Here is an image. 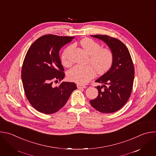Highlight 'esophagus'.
<instances>
[{
	"label": "esophagus",
	"instance_id": "obj_1",
	"mask_svg": "<svg viewBox=\"0 0 156 156\" xmlns=\"http://www.w3.org/2000/svg\"><path fill=\"white\" fill-rule=\"evenodd\" d=\"M76 86H77V88L78 89H83V88H86V86H84V85H82V84H77L76 85Z\"/></svg>",
	"mask_w": 156,
	"mask_h": 156
}]
</instances>
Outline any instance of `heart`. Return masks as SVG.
I'll return each mask as SVG.
<instances>
[{
	"mask_svg": "<svg viewBox=\"0 0 156 156\" xmlns=\"http://www.w3.org/2000/svg\"><path fill=\"white\" fill-rule=\"evenodd\" d=\"M80 44L86 53L90 56V62L93 65H76L69 70L67 73L70 81L79 84L88 83L95 76V69L98 73L107 72L112 67L113 62V55L108 49H103L97 42L90 38H85ZM73 45L69 46L62 53V62L66 66L71 64L70 53Z\"/></svg>",
	"mask_w": 156,
	"mask_h": 156,
	"instance_id": "b5f03b06",
	"label": "heart"
}]
</instances>
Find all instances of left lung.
I'll use <instances>...</instances> for the list:
<instances>
[{"label":"left lung","mask_w":156,"mask_h":156,"mask_svg":"<svg viewBox=\"0 0 156 156\" xmlns=\"http://www.w3.org/2000/svg\"><path fill=\"white\" fill-rule=\"evenodd\" d=\"M91 37L108 45L113 55V62L109 70L95 80L102 85L97 86L98 95L90 103L100 112L114 113L126 104L131 94L135 75L133 62L129 49L120 40L105 35Z\"/></svg>","instance_id":"left-lung-1"}]
</instances>
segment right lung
I'll use <instances>...</instances> for the list:
<instances>
[{
    "label": "right lung",
    "instance_id": "right-lung-1",
    "mask_svg": "<svg viewBox=\"0 0 156 156\" xmlns=\"http://www.w3.org/2000/svg\"><path fill=\"white\" fill-rule=\"evenodd\" d=\"M75 37L45 35L36 40L29 48L21 70L26 96L31 105L44 114H53L62 108L72 92L74 83L62 82L65 76L59 57L61 48Z\"/></svg>",
    "mask_w": 156,
    "mask_h": 156
}]
</instances>
